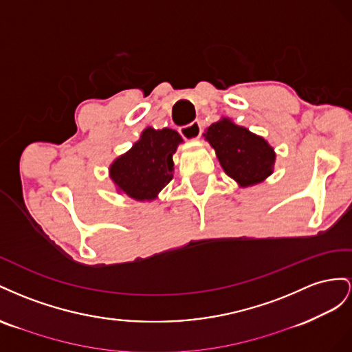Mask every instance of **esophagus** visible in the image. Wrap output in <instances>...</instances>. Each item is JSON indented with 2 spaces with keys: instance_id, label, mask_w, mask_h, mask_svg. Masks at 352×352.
<instances>
[{
  "instance_id": "obj_1",
  "label": "esophagus",
  "mask_w": 352,
  "mask_h": 352,
  "mask_svg": "<svg viewBox=\"0 0 352 352\" xmlns=\"http://www.w3.org/2000/svg\"><path fill=\"white\" fill-rule=\"evenodd\" d=\"M179 134L188 140V142H196V140L200 138V134H202V126H200L199 120H195V122L179 128Z\"/></svg>"
}]
</instances>
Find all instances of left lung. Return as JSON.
<instances>
[{
    "label": "left lung",
    "instance_id": "8db88e82",
    "mask_svg": "<svg viewBox=\"0 0 352 352\" xmlns=\"http://www.w3.org/2000/svg\"><path fill=\"white\" fill-rule=\"evenodd\" d=\"M204 137L215 150L224 173L233 178L239 187L263 183L274 173V148L264 137L250 133L230 118H221L218 122L208 126Z\"/></svg>",
    "mask_w": 352,
    "mask_h": 352
}]
</instances>
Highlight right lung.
Listing matches in <instances>:
<instances>
[{
  "mask_svg": "<svg viewBox=\"0 0 352 352\" xmlns=\"http://www.w3.org/2000/svg\"><path fill=\"white\" fill-rule=\"evenodd\" d=\"M183 138L170 128L147 126L124 155L109 166V177L116 192L137 202H150L174 177L173 156Z\"/></svg>",
  "mask_w": 352,
  "mask_h": 352,
  "instance_id": "obj_1",
  "label": "right lung"
}]
</instances>
